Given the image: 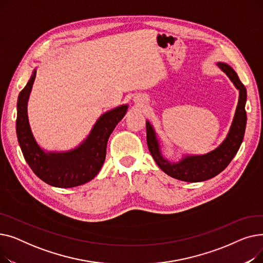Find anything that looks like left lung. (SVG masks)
<instances>
[{"mask_svg": "<svg viewBox=\"0 0 263 263\" xmlns=\"http://www.w3.org/2000/svg\"><path fill=\"white\" fill-rule=\"evenodd\" d=\"M216 65L227 74L236 88L239 89V101L229 132L226 139L217 148L205 155H186L177 163L170 162L161 153L160 143L153 124L148 120L146 121L147 145L151 156L165 174L178 180L200 182L215 177L228 166L233 157L237 155L243 141L246 127V88L236 71L229 65L225 63H217Z\"/></svg>", "mask_w": 263, "mask_h": 263, "instance_id": "1", "label": "left lung"}]
</instances>
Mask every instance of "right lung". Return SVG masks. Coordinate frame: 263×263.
<instances>
[{"mask_svg": "<svg viewBox=\"0 0 263 263\" xmlns=\"http://www.w3.org/2000/svg\"><path fill=\"white\" fill-rule=\"evenodd\" d=\"M36 78V69L17 102V137L23 157L37 177L55 187H74L84 184L101 170L106 156L108 137L126 115L128 104L117 106L102 114L96 121L86 139L72 150L63 153L45 151L32 133L27 102Z\"/></svg>", "mask_w": 263, "mask_h": 263, "instance_id": "right-lung-1", "label": "right lung"}]
</instances>
